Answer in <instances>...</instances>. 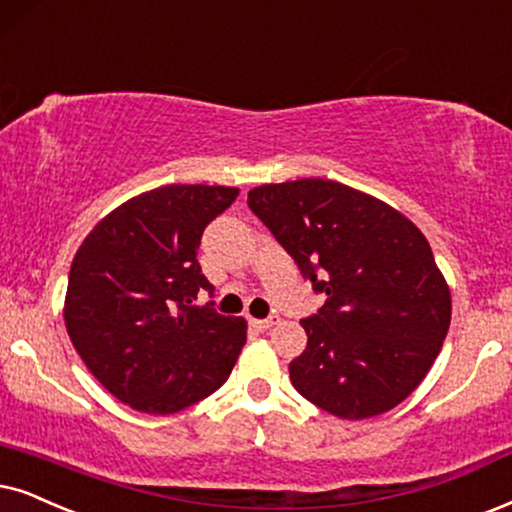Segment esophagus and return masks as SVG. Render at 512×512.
Returning <instances> with one entry per match:
<instances>
[{"label": "esophagus", "mask_w": 512, "mask_h": 512, "mask_svg": "<svg viewBox=\"0 0 512 512\" xmlns=\"http://www.w3.org/2000/svg\"><path fill=\"white\" fill-rule=\"evenodd\" d=\"M278 323V316H269V319H250V326L257 328V331H269L271 326H276Z\"/></svg>", "instance_id": "34e87169"}]
</instances>
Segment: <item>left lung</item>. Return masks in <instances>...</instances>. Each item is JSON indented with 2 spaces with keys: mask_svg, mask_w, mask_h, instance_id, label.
<instances>
[{
  "mask_svg": "<svg viewBox=\"0 0 512 512\" xmlns=\"http://www.w3.org/2000/svg\"><path fill=\"white\" fill-rule=\"evenodd\" d=\"M248 205L326 293L300 321L307 349L290 361L295 390L345 420L387 413L435 364L451 323V290L409 217L331 179L262 184Z\"/></svg>",
  "mask_w": 512,
  "mask_h": 512,
  "instance_id": "8db88e82",
  "label": "left lung"
}]
</instances>
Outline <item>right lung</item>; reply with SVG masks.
I'll list each match as a JSON object with an SVG mask.
<instances>
[{"label": "right lung", "instance_id": "add662e5", "mask_svg": "<svg viewBox=\"0 0 512 512\" xmlns=\"http://www.w3.org/2000/svg\"><path fill=\"white\" fill-rule=\"evenodd\" d=\"M234 186L170 184L129 198L75 252L63 319L84 366L122 404L170 416L226 383L248 338L243 316L193 304L205 226Z\"/></svg>", "mask_w": 512, "mask_h": 512}]
</instances>
